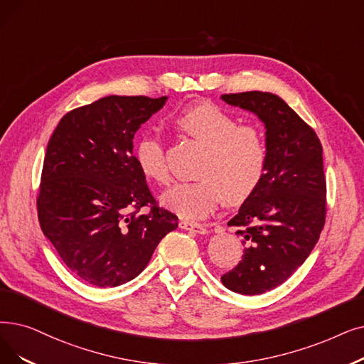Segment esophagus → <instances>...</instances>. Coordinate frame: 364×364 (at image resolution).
<instances>
[{"mask_svg":"<svg viewBox=\"0 0 364 364\" xmlns=\"http://www.w3.org/2000/svg\"><path fill=\"white\" fill-rule=\"evenodd\" d=\"M180 228L184 230H191L193 233H199V235H205L208 232L205 226L199 223H191V221H180Z\"/></svg>","mask_w":364,"mask_h":364,"instance_id":"obj_1","label":"esophagus"}]
</instances>
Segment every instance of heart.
<instances>
[{
	"label": "heart",
	"mask_w": 364,
	"mask_h": 364,
	"mask_svg": "<svg viewBox=\"0 0 364 364\" xmlns=\"http://www.w3.org/2000/svg\"><path fill=\"white\" fill-rule=\"evenodd\" d=\"M176 129L205 146L199 168L200 178L178 183L161 196L165 208L184 220L210 217L226 196L240 203L255 193L266 169V144L262 134L248 124H238L225 109L198 102L183 108L172 120ZM135 161L143 176L156 183L169 181L165 147L154 132L141 135Z\"/></svg>",
	"instance_id": "b5f03b06"
}]
</instances>
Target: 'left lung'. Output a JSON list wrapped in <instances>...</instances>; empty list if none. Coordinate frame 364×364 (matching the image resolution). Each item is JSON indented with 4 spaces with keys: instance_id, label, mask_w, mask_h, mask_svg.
Wrapping results in <instances>:
<instances>
[{
    "instance_id": "left-lung-1",
    "label": "left lung",
    "mask_w": 364,
    "mask_h": 364,
    "mask_svg": "<svg viewBox=\"0 0 364 364\" xmlns=\"http://www.w3.org/2000/svg\"><path fill=\"white\" fill-rule=\"evenodd\" d=\"M226 104L264 124V176L229 226H241L244 256L221 277L240 294H262L282 284L311 255L326 221L323 147L317 134L278 95H221Z\"/></svg>"
}]
</instances>
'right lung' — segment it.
Returning <instances> with one entry per match:
<instances>
[{"instance_id": "add662e5", "label": "right lung", "mask_w": 364, "mask_h": 364, "mask_svg": "<svg viewBox=\"0 0 364 364\" xmlns=\"http://www.w3.org/2000/svg\"><path fill=\"white\" fill-rule=\"evenodd\" d=\"M168 97H109L60 119L47 144L38 220L73 274L97 287L138 277L178 217L159 208L139 171L134 135ZM149 206V213H139Z\"/></svg>"}]
</instances>
